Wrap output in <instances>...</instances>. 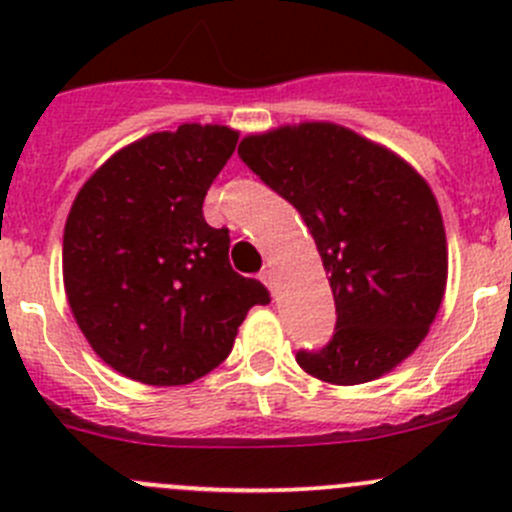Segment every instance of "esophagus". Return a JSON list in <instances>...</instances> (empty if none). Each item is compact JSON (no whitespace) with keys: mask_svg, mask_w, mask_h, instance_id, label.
<instances>
[{"mask_svg":"<svg viewBox=\"0 0 512 512\" xmlns=\"http://www.w3.org/2000/svg\"><path fill=\"white\" fill-rule=\"evenodd\" d=\"M260 280L265 282V285L270 289L277 287V277H275V270H272V267H265V270L260 272Z\"/></svg>","mask_w":512,"mask_h":512,"instance_id":"1","label":"esophagus"}]
</instances>
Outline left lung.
<instances>
[{
  "mask_svg": "<svg viewBox=\"0 0 512 512\" xmlns=\"http://www.w3.org/2000/svg\"><path fill=\"white\" fill-rule=\"evenodd\" d=\"M237 153L299 210L329 275L337 329L297 364L337 386L389 374L423 342L446 292V230L426 180L389 148L324 121L252 133Z\"/></svg>",
  "mask_w": 512,
  "mask_h": 512,
  "instance_id": "8db88e82",
  "label": "left lung"
}]
</instances>
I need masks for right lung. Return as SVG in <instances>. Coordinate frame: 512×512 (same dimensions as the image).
Wrapping results in <instances>:
<instances>
[{"label":"right lung","instance_id":"add662e5","mask_svg":"<svg viewBox=\"0 0 512 512\" xmlns=\"http://www.w3.org/2000/svg\"><path fill=\"white\" fill-rule=\"evenodd\" d=\"M240 133L183 123L113 153L64 227V289L91 349L118 374L183 386L223 364L262 282L230 267L203 200Z\"/></svg>","mask_w":512,"mask_h":512}]
</instances>
